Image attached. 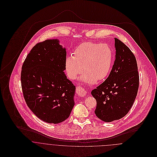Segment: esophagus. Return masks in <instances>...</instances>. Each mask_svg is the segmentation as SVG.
<instances>
[{"label": "esophagus", "mask_w": 157, "mask_h": 157, "mask_svg": "<svg viewBox=\"0 0 157 157\" xmlns=\"http://www.w3.org/2000/svg\"><path fill=\"white\" fill-rule=\"evenodd\" d=\"M77 93L78 95H80V96H85L87 94L86 90H85L84 88H82L81 86H78L77 87Z\"/></svg>", "instance_id": "1"}]
</instances>
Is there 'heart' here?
<instances>
[{
    "label": "heart",
    "instance_id": "1",
    "mask_svg": "<svg viewBox=\"0 0 157 157\" xmlns=\"http://www.w3.org/2000/svg\"><path fill=\"white\" fill-rule=\"evenodd\" d=\"M112 62L113 52L108 45L86 42L74 49L72 56L66 58L65 69L67 76L74 80L83 72L84 68L86 73L81 80L91 85L108 76Z\"/></svg>",
    "mask_w": 157,
    "mask_h": 157
}]
</instances>
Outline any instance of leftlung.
Returning <instances> with one entry per match:
<instances>
[{
  "label": "left lung",
  "instance_id": "left-lung-1",
  "mask_svg": "<svg viewBox=\"0 0 157 157\" xmlns=\"http://www.w3.org/2000/svg\"><path fill=\"white\" fill-rule=\"evenodd\" d=\"M115 60L106 80L92 90L96 116L105 122L124 117L132 106L139 86L136 60L131 49L115 38Z\"/></svg>",
  "mask_w": 157,
  "mask_h": 157
}]
</instances>
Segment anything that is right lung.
Segmentation results:
<instances>
[{"label":"right lung","instance_id":"1","mask_svg":"<svg viewBox=\"0 0 157 157\" xmlns=\"http://www.w3.org/2000/svg\"><path fill=\"white\" fill-rule=\"evenodd\" d=\"M67 51L57 39L35 45L22 67L21 85L27 106L39 118L58 124L74 106L75 86L65 74Z\"/></svg>","mask_w":157,"mask_h":157}]
</instances>
